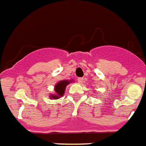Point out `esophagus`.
<instances>
[{
    "instance_id": "1",
    "label": "esophagus",
    "mask_w": 146,
    "mask_h": 146,
    "mask_svg": "<svg viewBox=\"0 0 146 146\" xmlns=\"http://www.w3.org/2000/svg\"><path fill=\"white\" fill-rule=\"evenodd\" d=\"M77 82H79V83H82V82H83V78H82V77H80V78H78V80H77Z\"/></svg>"
}]
</instances>
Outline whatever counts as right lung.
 Wrapping results in <instances>:
<instances>
[{
    "mask_svg": "<svg viewBox=\"0 0 146 146\" xmlns=\"http://www.w3.org/2000/svg\"><path fill=\"white\" fill-rule=\"evenodd\" d=\"M72 80H61L58 82L57 84L55 86V94H50V99H58L60 97L64 96V93H65V89L66 86L72 82Z\"/></svg>",
    "mask_w": 146,
    "mask_h": 146,
    "instance_id": "1",
    "label": "right lung"
}]
</instances>
